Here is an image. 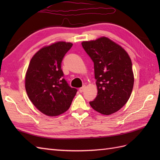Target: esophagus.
I'll list each match as a JSON object with an SVG mask.
<instances>
[{"label":"esophagus","mask_w":160,"mask_h":160,"mask_svg":"<svg viewBox=\"0 0 160 160\" xmlns=\"http://www.w3.org/2000/svg\"><path fill=\"white\" fill-rule=\"evenodd\" d=\"M85 88H86V87H85V86H83L82 87L80 88V89H79L80 92V93H82V92H84V90H85Z\"/></svg>","instance_id":"1"}]
</instances>
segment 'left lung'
I'll return each instance as SVG.
<instances>
[{
	"mask_svg": "<svg viewBox=\"0 0 160 160\" xmlns=\"http://www.w3.org/2000/svg\"><path fill=\"white\" fill-rule=\"evenodd\" d=\"M82 45L94 62L98 95L89 104L102 115H111L123 107L134 84L132 62L128 53L107 37L83 41Z\"/></svg>",
	"mask_w": 160,
	"mask_h": 160,
	"instance_id": "left-lung-1",
	"label": "left lung"
}]
</instances>
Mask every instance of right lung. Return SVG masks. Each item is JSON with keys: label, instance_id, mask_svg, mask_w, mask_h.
Here are the masks:
<instances>
[{"label": "right lung", "instance_id": "right-lung-1", "mask_svg": "<svg viewBox=\"0 0 160 160\" xmlns=\"http://www.w3.org/2000/svg\"><path fill=\"white\" fill-rule=\"evenodd\" d=\"M73 44L58 41L43 47L32 58L25 78V89L33 104L48 116L69 109L77 89L68 85L61 62Z\"/></svg>", "mask_w": 160, "mask_h": 160}]
</instances>
